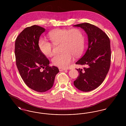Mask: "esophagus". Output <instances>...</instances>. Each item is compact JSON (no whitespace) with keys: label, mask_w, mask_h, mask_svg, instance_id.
I'll return each instance as SVG.
<instances>
[{"label":"esophagus","mask_w":126,"mask_h":126,"mask_svg":"<svg viewBox=\"0 0 126 126\" xmlns=\"http://www.w3.org/2000/svg\"><path fill=\"white\" fill-rule=\"evenodd\" d=\"M59 70H60V71H65V70H67V69L64 68H62V67H59Z\"/></svg>","instance_id":"obj_1"}]
</instances>
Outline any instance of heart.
I'll return each instance as SVG.
<instances>
[{
    "instance_id": "heart-1",
    "label": "heart",
    "mask_w": 126,
    "mask_h": 126,
    "mask_svg": "<svg viewBox=\"0 0 126 126\" xmlns=\"http://www.w3.org/2000/svg\"><path fill=\"white\" fill-rule=\"evenodd\" d=\"M50 40L54 45L61 43V54H55L52 58L53 64L60 67H68L73 60V56L78 57L84 51V36L82 30L78 28L72 29H57L48 33ZM39 48L42 54L49 57L53 53V45L48 41L40 40Z\"/></svg>"
}]
</instances>
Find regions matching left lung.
<instances>
[{"instance_id":"1","label":"left lung","mask_w":126,"mask_h":126,"mask_svg":"<svg viewBox=\"0 0 126 126\" xmlns=\"http://www.w3.org/2000/svg\"><path fill=\"white\" fill-rule=\"evenodd\" d=\"M82 28L88 37V48L76 64L86 66L77 69L79 73L74 84L78 90L89 92L99 86L106 78L110 65V41L107 35L96 26L85 23L74 25Z\"/></svg>"}]
</instances>
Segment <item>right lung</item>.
<instances>
[{
    "label": "right lung",
    "instance_id": "1",
    "mask_svg": "<svg viewBox=\"0 0 126 126\" xmlns=\"http://www.w3.org/2000/svg\"><path fill=\"white\" fill-rule=\"evenodd\" d=\"M45 31L37 25L26 27L16 38L15 49L16 64L21 78L31 89L41 93L52 88L59 72L57 67L49 66V61L39 48L40 37Z\"/></svg>",
    "mask_w": 126,
    "mask_h": 126
}]
</instances>
